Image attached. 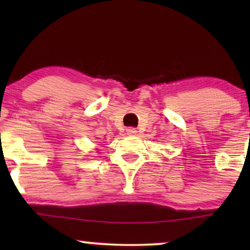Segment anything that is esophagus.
<instances>
[{
	"label": "esophagus",
	"mask_w": 250,
	"mask_h": 250,
	"mask_svg": "<svg viewBox=\"0 0 250 250\" xmlns=\"http://www.w3.org/2000/svg\"><path fill=\"white\" fill-rule=\"evenodd\" d=\"M137 133V130H136V129H135V128H128L127 129V134L128 135H135V134H136Z\"/></svg>",
	"instance_id": "1"
}]
</instances>
